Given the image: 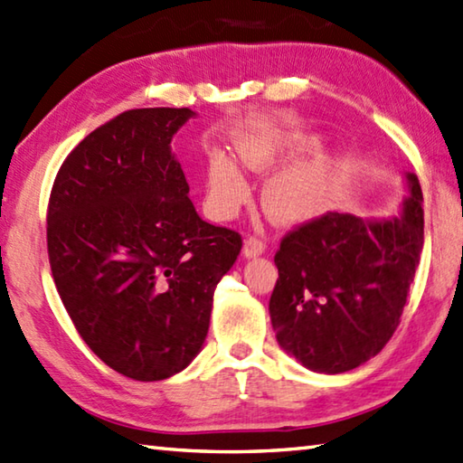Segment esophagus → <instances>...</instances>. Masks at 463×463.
<instances>
[{
    "label": "esophagus",
    "instance_id": "34e87169",
    "mask_svg": "<svg viewBox=\"0 0 463 463\" xmlns=\"http://www.w3.org/2000/svg\"><path fill=\"white\" fill-rule=\"evenodd\" d=\"M262 252H265V244H262V241H259L255 237H249L247 241H244L242 255L247 259H257L262 255Z\"/></svg>",
    "mask_w": 463,
    "mask_h": 463
}]
</instances>
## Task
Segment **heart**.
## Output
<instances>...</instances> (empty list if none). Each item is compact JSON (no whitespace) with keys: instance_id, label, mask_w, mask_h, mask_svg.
<instances>
[{"instance_id":"heart-1","label":"heart","mask_w":463,"mask_h":463,"mask_svg":"<svg viewBox=\"0 0 463 463\" xmlns=\"http://www.w3.org/2000/svg\"><path fill=\"white\" fill-rule=\"evenodd\" d=\"M321 148L319 138L298 136H260L247 134L237 140V154L247 168L265 172L285 162L287 166L262 188V206L279 224L295 226L317 221L331 208L339 188V176L325 160L301 162ZM208 206L216 219H231L247 201L249 186L237 165L222 152H214L208 160Z\"/></svg>"}]
</instances>
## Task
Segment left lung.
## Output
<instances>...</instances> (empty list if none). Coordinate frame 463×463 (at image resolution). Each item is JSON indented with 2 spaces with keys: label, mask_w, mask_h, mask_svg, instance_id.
<instances>
[{
  "label": "left lung",
  "mask_w": 463,
  "mask_h": 463,
  "mask_svg": "<svg viewBox=\"0 0 463 463\" xmlns=\"http://www.w3.org/2000/svg\"><path fill=\"white\" fill-rule=\"evenodd\" d=\"M400 213H329L298 226L275 255L269 313L287 355L315 373H345L392 339L423 247V196L413 172Z\"/></svg>",
  "instance_id": "8db88e82"
}]
</instances>
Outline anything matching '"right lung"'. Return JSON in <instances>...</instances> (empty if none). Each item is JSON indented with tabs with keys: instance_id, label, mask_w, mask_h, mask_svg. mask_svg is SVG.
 <instances>
[{
	"instance_id": "1",
	"label": "right lung",
	"mask_w": 463,
	"mask_h": 463,
	"mask_svg": "<svg viewBox=\"0 0 463 463\" xmlns=\"http://www.w3.org/2000/svg\"><path fill=\"white\" fill-rule=\"evenodd\" d=\"M196 112L140 108L70 152L48 206L56 288L81 339L136 382L190 365L211 325L214 288L241 234L208 224L188 198L170 142Z\"/></svg>"
}]
</instances>
